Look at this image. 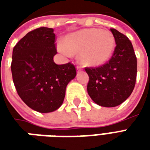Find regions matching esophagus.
Listing matches in <instances>:
<instances>
[{
	"mask_svg": "<svg viewBox=\"0 0 150 150\" xmlns=\"http://www.w3.org/2000/svg\"><path fill=\"white\" fill-rule=\"evenodd\" d=\"M76 69H77L78 71H81L82 69H83V67H82L81 66H77V67H76Z\"/></svg>",
	"mask_w": 150,
	"mask_h": 150,
	"instance_id": "34e87169",
	"label": "esophagus"
}]
</instances>
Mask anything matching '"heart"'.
<instances>
[{
	"label": "heart",
	"instance_id": "b5f03b06",
	"mask_svg": "<svg viewBox=\"0 0 150 150\" xmlns=\"http://www.w3.org/2000/svg\"><path fill=\"white\" fill-rule=\"evenodd\" d=\"M64 44L58 50L66 55L79 52V59L84 65L99 66L107 62L115 49V38L110 31L96 28L84 29L67 35Z\"/></svg>",
	"mask_w": 150,
	"mask_h": 150
}]
</instances>
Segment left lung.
Returning a JSON list of instances; mask_svg holds the SVG:
<instances>
[{"mask_svg": "<svg viewBox=\"0 0 150 150\" xmlns=\"http://www.w3.org/2000/svg\"><path fill=\"white\" fill-rule=\"evenodd\" d=\"M116 46L110 60L98 67H86L89 76L88 93L102 107H116L133 91L137 79V57L130 40L111 29Z\"/></svg>", "mask_w": 150, "mask_h": 150, "instance_id": "obj_1", "label": "left lung"}]
</instances>
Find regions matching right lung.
Listing matches in <instances>:
<instances>
[{
	"label": "right lung",
	"instance_id": "right-lung-1",
	"mask_svg": "<svg viewBox=\"0 0 150 150\" xmlns=\"http://www.w3.org/2000/svg\"><path fill=\"white\" fill-rule=\"evenodd\" d=\"M54 42L53 29L40 27L29 32L13 50L11 71L16 90L25 104L38 112L57 110L68 83L76 75L71 62L54 63Z\"/></svg>",
	"mask_w": 150,
	"mask_h": 150
}]
</instances>
